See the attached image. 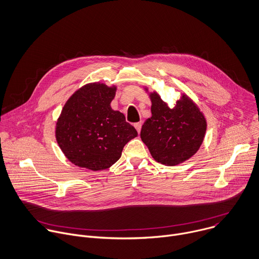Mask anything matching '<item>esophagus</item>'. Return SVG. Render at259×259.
I'll use <instances>...</instances> for the list:
<instances>
[{"instance_id":"34e87169","label":"esophagus","mask_w":259,"mask_h":259,"mask_svg":"<svg viewBox=\"0 0 259 259\" xmlns=\"http://www.w3.org/2000/svg\"><path fill=\"white\" fill-rule=\"evenodd\" d=\"M135 127H136V130L138 131V133H140V132H141V128H142V122L140 121V122L135 123Z\"/></svg>"}]
</instances>
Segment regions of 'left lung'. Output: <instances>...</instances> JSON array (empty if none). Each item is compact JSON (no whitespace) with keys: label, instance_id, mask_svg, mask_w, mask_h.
<instances>
[{"label":"left lung","instance_id":"8db88e82","mask_svg":"<svg viewBox=\"0 0 259 259\" xmlns=\"http://www.w3.org/2000/svg\"><path fill=\"white\" fill-rule=\"evenodd\" d=\"M150 97L152 116L144 122L141 139L157 162L180 164L200 148L206 132L205 117L186 95L172 109L157 93Z\"/></svg>","mask_w":259,"mask_h":259}]
</instances>
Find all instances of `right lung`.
<instances>
[{"label": "right lung", "mask_w": 259, "mask_h": 259, "mask_svg": "<svg viewBox=\"0 0 259 259\" xmlns=\"http://www.w3.org/2000/svg\"><path fill=\"white\" fill-rule=\"evenodd\" d=\"M116 88L90 83L66 102L57 121L56 139L73 164L91 170L110 167L121 156L123 147L138 136L125 116L112 110Z\"/></svg>", "instance_id": "add662e5"}]
</instances>
